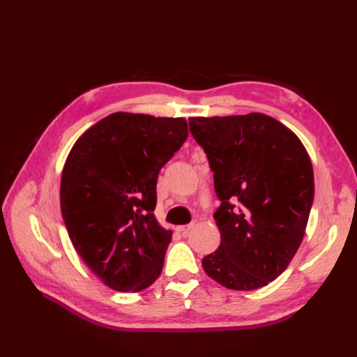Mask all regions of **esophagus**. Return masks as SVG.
Segmentation results:
<instances>
[{"label":"esophagus","instance_id":"obj_1","mask_svg":"<svg viewBox=\"0 0 357 357\" xmlns=\"http://www.w3.org/2000/svg\"><path fill=\"white\" fill-rule=\"evenodd\" d=\"M195 222H193V223H190V225H185V226H178V228H177V231L178 232H181V234H188L189 231H192L193 228H195Z\"/></svg>","mask_w":357,"mask_h":357}]
</instances>
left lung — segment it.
<instances>
[{"instance_id":"1","label":"left lung","mask_w":357,"mask_h":357,"mask_svg":"<svg viewBox=\"0 0 357 357\" xmlns=\"http://www.w3.org/2000/svg\"><path fill=\"white\" fill-rule=\"evenodd\" d=\"M190 132L207 155L220 207V245L204 271L234 290L271 283L304 238L314 176L301 139L262 113L190 117Z\"/></svg>"}]
</instances>
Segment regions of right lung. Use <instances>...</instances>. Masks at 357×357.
Listing matches in <instances>:
<instances>
[{
	"mask_svg": "<svg viewBox=\"0 0 357 357\" xmlns=\"http://www.w3.org/2000/svg\"><path fill=\"white\" fill-rule=\"evenodd\" d=\"M183 117L113 113L86 131L66 160L61 211L83 262L117 291L156 282L171 231L155 218L160 168L188 138Z\"/></svg>",
	"mask_w": 357,
	"mask_h": 357,
	"instance_id": "1",
	"label": "right lung"
}]
</instances>
